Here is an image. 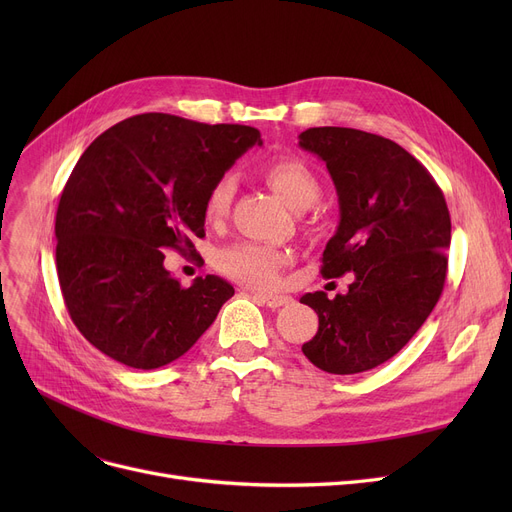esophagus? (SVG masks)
I'll return each mask as SVG.
<instances>
[{
  "label": "esophagus",
  "instance_id": "obj_1",
  "mask_svg": "<svg viewBox=\"0 0 512 512\" xmlns=\"http://www.w3.org/2000/svg\"><path fill=\"white\" fill-rule=\"evenodd\" d=\"M253 297L259 301V303H263V305H267V307H272V309H276V307H282V305H288L292 299L288 297V294H272V292H253Z\"/></svg>",
  "mask_w": 512,
  "mask_h": 512
}]
</instances>
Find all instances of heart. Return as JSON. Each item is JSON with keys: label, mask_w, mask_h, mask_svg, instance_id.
<instances>
[{"label": "heart", "mask_w": 512, "mask_h": 512, "mask_svg": "<svg viewBox=\"0 0 512 512\" xmlns=\"http://www.w3.org/2000/svg\"><path fill=\"white\" fill-rule=\"evenodd\" d=\"M265 178L282 197V201L297 211L311 207L319 199V182L311 168L303 164L301 159L282 157L272 161V164L265 168ZM232 197L234 178L226 174L215 180L209 186L203 201L205 220L211 224L222 222L230 211ZM284 259L286 255L276 247L261 245V242L253 240H240L230 247H224L218 253V257H215V265H218V270L224 276L240 284L267 288L278 282V274Z\"/></svg>", "instance_id": "obj_1"}]
</instances>
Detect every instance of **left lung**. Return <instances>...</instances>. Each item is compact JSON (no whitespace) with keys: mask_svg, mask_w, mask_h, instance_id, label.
<instances>
[{"mask_svg":"<svg viewBox=\"0 0 512 512\" xmlns=\"http://www.w3.org/2000/svg\"><path fill=\"white\" fill-rule=\"evenodd\" d=\"M299 145L324 161L338 193L340 222L321 274H353L346 294L301 297L319 317L303 353L321 371L361 373L392 359L436 307L450 213L432 174L380 134L319 126L301 132Z\"/></svg>","mask_w":512,"mask_h":512,"instance_id":"8db88e82","label":"left lung"}]
</instances>
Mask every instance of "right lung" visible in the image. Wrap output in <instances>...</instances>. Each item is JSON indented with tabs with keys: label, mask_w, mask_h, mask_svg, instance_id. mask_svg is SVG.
<instances>
[{
	"label": "right lung",
	"mask_w": 512,
	"mask_h": 512,
	"mask_svg": "<svg viewBox=\"0 0 512 512\" xmlns=\"http://www.w3.org/2000/svg\"><path fill=\"white\" fill-rule=\"evenodd\" d=\"M253 145L251 126L141 114L80 155L56 213V265L74 326L103 355L157 369L213 324L234 288L218 276L180 286L161 249L193 255L209 186Z\"/></svg>",
	"instance_id": "obj_1"
}]
</instances>
